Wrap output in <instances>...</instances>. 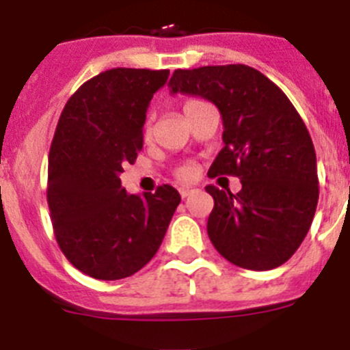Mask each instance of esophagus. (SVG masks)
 Wrapping results in <instances>:
<instances>
[{"label":"esophagus","instance_id":"34e87169","mask_svg":"<svg viewBox=\"0 0 350 350\" xmlns=\"http://www.w3.org/2000/svg\"><path fill=\"white\" fill-rule=\"evenodd\" d=\"M195 191H196L195 186H181V188H179V195H181V198H186V196L193 195Z\"/></svg>","mask_w":350,"mask_h":350}]
</instances>
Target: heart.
<instances>
[{"label": "heart", "instance_id": "b5f03b06", "mask_svg": "<svg viewBox=\"0 0 350 350\" xmlns=\"http://www.w3.org/2000/svg\"><path fill=\"white\" fill-rule=\"evenodd\" d=\"M196 103H200V100H198V99H189V100H186V103L183 104V111H185V114L188 113L189 107L195 106ZM144 135H145V137H147V138L152 135V121H150V120L145 121V124H144ZM176 174H178V178H181V179H188V178H191V176H193V169L188 167V165H185V167L178 169V172H176Z\"/></svg>", "mask_w": 350, "mask_h": 350}]
</instances>
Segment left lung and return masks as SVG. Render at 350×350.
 I'll return each instance as SVG.
<instances>
[{
  "mask_svg": "<svg viewBox=\"0 0 350 350\" xmlns=\"http://www.w3.org/2000/svg\"><path fill=\"white\" fill-rule=\"evenodd\" d=\"M169 87L219 107L224 148L208 176H236L243 185L236 195L205 188L213 198L206 232L215 250L247 270L286 263L306 237L320 195L317 154L296 107L246 64L176 70Z\"/></svg>",
  "mask_w": 350,
  "mask_h": 350,
  "instance_id": "8db88e82",
  "label": "left lung"
}]
</instances>
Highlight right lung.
Here are the masks:
<instances>
[{
    "label": "right lung",
    "mask_w": 350,
    "mask_h": 350,
    "mask_svg": "<svg viewBox=\"0 0 350 350\" xmlns=\"http://www.w3.org/2000/svg\"><path fill=\"white\" fill-rule=\"evenodd\" d=\"M169 70L113 68L68 99L49 150L47 205L57 246L99 280L144 269L165 236L181 196L162 185L128 195L120 174L144 147V123Z\"/></svg>",
    "instance_id": "1"
}]
</instances>
